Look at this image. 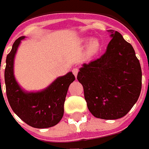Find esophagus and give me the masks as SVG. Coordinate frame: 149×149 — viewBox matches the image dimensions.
Returning <instances> with one entry per match:
<instances>
[{"mask_svg": "<svg viewBox=\"0 0 149 149\" xmlns=\"http://www.w3.org/2000/svg\"><path fill=\"white\" fill-rule=\"evenodd\" d=\"M72 73H73V75H74L75 77H77V76L78 72H79V68H72Z\"/></svg>", "mask_w": 149, "mask_h": 149, "instance_id": "obj_1", "label": "esophagus"}]
</instances>
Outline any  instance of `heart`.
<instances>
[{"instance_id": "1", "label": "heart", "mask_w": 149, "mask_h": 149, "mask_svg": "<svg viewBox=\"0 0 149 149\" xmlns=\"http://www.w3.org/2000/svg\"><path fill=\"white\" fill-rule=\"evenodd\" d=\"M99 48V43L94 40L93 42L90 43L89 45V47H88V52L90 53H94L95 52H97V49Z\"/></svg>"}]
</instances>
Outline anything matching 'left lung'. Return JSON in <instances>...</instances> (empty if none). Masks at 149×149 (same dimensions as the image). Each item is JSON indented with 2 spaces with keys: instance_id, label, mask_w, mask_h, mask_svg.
Segmentation results:
<instances>
[{
  "instance_id": "8db88e82",
  "label": "left lung",
  "mask_w": 149,
  "mask_h": 149,
  "mask_svg": "<svg viewBox=\"0 0 149 149\" xmlns=\"http://www.w3.org/2000/svg\"><path fill=\"white\" fill-rule=\"evenodd\" d=\"M108 31L112 40L105 53L84 64L77 80L91 113L97 118L116 120L125 116L137 101L142 72L131 44L117 31Z\"/></svg>"
}]
</instances>
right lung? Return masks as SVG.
Returning a JSON list of instances; mask_svg holds the SVG:
<instances>
[{"label":"right lung","instance_id":"1","mask_svg":"<svg viewBox=\"0 0 149 149\" xmlns=\"http://www.w3.org/2000/svg\"><path fill=\"white\" fill-rule=\"evenodd\" d=\"M24 38L21 37L15 40L11 52L6 57L5 82L7 98L13 111L27 125L37 128H50L58 124L63 117L66 94L70 84L75 81V77L72 72H68L57 78L41 92H24L13 75L15 54Z\"/></svg>","mask_w":149,"mask_h":149}]
</instances>
